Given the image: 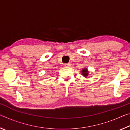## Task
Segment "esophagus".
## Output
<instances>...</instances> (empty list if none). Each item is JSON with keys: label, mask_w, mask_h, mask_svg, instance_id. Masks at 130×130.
Segmentation results:
<instances>
[{"label": "esophagus", "mask_w": 130, "mask_h": 130, "mask_svg": "<svg viewBox=\"0 0 130 130\" xmlns=\"http://www.w3.org/2000/svg\"><path fill=\"white\" fill-rule=\"evenodd\" d=\"M71 63H65V67H69L71 66Z\"/></svg>", "instance_id": "34e87169"}]
</instances>
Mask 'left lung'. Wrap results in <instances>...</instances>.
Instances as JSON below:
<instances>
[{"mask_svg": "<svg viewBox=\"0 0 130 130\" xmlns=\"http://www.w3.org/2000/svg\"><path fill=\"white\" fill-rule=\"evenodd\" d=\"M81 72H82L83 75L84 77H87L88 76L89 72H88V70L87 68H84V69H83Z\"/></svg>", "mask_w": 130, "mask_h": 130, "instance_id": "1", "label": "left lung"}]
</instances>
